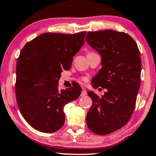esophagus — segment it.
<instances>
[{
  "mask_svg": "<svg viewBox=\"0 0 156 156\" xmlns=\"http://www.w3.org/2000/svg\"><path fill=\"white\" fill-rule=\"evenodd\" d=\"M86 94H87V92H86V89H84V88H83V89H82L81 94H80V96L83 97V96H86Z\"/></svg>",
  "mask_w": 156,
  "mask_h": 156,
  "instance_id": "esophagus-1",
  "label": "esophagus"
}]
</instances>
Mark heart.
<instances>
[{"label":"heart","mask_w":156,"mask_h":156,"mask_svg":"<svg viewBox=\"0 0 156 156\" xmlns=\"http://www.w3.org/2000/svg\"><path fill=\"white\" fill-rule=\"evenodd\" d=\"M82 80H84V81H85V80H86V78H85V77H82Z\"/></svg>","instance_id":"heart-1"}]
</instances>
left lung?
<instances>
[{"label":"left lung","mask_w":156,"mask_h":156,"mask_svg":"<svg viewBox=\"0 0 156 156\" xmlns=\"http://www.w3.org/2000/svg\"><path fill=\"white\" fill-rule=\"evenodd\" d=\"M86 41L102 57L93 88L107 89L101 97L88 92L93 102L86 123L95 134L106 135L126 124L134 112L141 82L140 52L134 39L123 32H89Z\"/></svg>","instance_id":"1"}]
</instances>
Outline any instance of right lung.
<instances>
[{"mask_svg": "<svg viewBox=\"0 0 156 156\" xmlns=\"http://www.w3.org/2000/svg\"><path fill=\"white\" fill-rule=\"evenodd\" d=\"M86 35L43 33L21 50L16 69V102L24 119L36 130H59L65 123L64 106L80 96L78 83L59 90L58 82L62 70H70Z\"/></svg>", "mask_w": 156, "mask_h": 156, "instance_id": "add662e5", "label": "right lung"}]
</instances>
